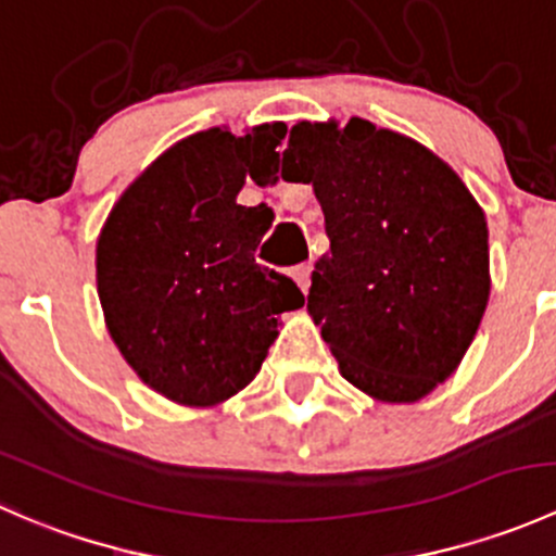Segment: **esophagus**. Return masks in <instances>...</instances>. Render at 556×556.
<instances>
[{
    "instance_id": "34e87169",
    "label": "esophagus",
    "mask_w": 556,
    "mask_h": 556,
    "mask_svg": "<svg viewBox=\"0 0 556 556\" xmlns=\"http://www.w3.org/2000/svg\"><path fill=\"white\" fill-rule=\"evenodd\" d=\"M293 279H295V285H299L301 288V293H309V288H312V263H304V266H299L293 271Z\"/></svg>"
}]
</instances>
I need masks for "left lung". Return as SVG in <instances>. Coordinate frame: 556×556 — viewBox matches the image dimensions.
Returning <instances> with one entry per match:
<instances>
[{"label": "left lung", "instance_id": "8db88e82", "mask_svg": "<svg viewBox=\"0 0 556 556\" xmlns=\"http://www.w3.org/2000/svg\"><path fill=\"white\" fill-rule=\"evenodd\" d=\"M282 177L312 185L330 252L314 263V325L341 377L417 403L457 371L490 301V231L444 159L366 117L299 121Z\"/></svg>", "mask_w": 556, "mask_h": 556}]
</instances>
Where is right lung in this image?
I'll return each instance as SVG.
<instances>
[{
  "instance_id": "1",
  "label": "right lung",
  "mask_w": 556,
  "mask_h": 556,
  "mask_svg": "<svg viewBox=\"0 0 556 556\" xmlns=\"http://www.w3.org/2000/svg\"><path fill=\"white\" fill-rule=\"evenodd\" d=\"M285 123L190 134L161 153L106 215L97 242L104 323L139 379L188 408L244 390L279 336V314L304 306L293 279L257 266L274 220L237 204L247 172L277 159Z\"/></svg>"
}]
</instances>
